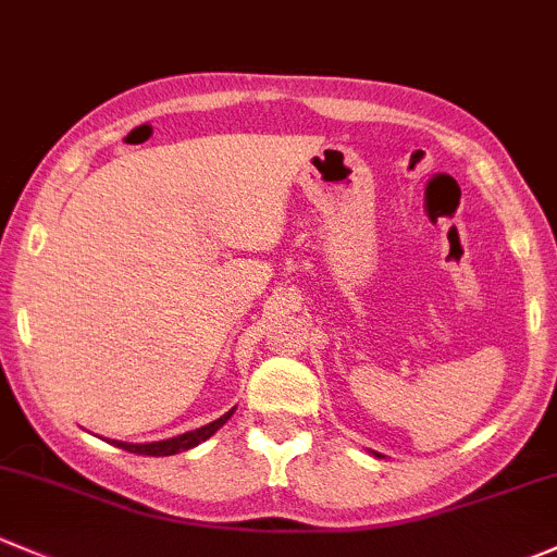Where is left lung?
Listing matches in <instances>:
<instances>
[{"instance_id": "left-lung-1", "label": "left lung", "mask_w": 557, "mask_h": 557, "mask_svg": "<svg viewBox=\"0 0 557 557\" xmlns=\"http://www.w3.org/2000/svg\"><path fill=\"white\" fill-rule=\"evenodd\" d=\"M376 456H379V454H376Z\"/></svg>"}]
</instances>
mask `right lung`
I'll return each mask as SVG.
<instances>
[{
	"label": "right lung",
	"mask_w": 557,
	"mask_h": 557,
	"mask_svg": "<svg viewBox=\"0 0 557 557\" xmlns=\"http://www.w3.org/2000/svg\"><path fill=\"white\" fill-rule=\"evenodd\" d=\"M234 413V408L230 413H224L221 419L210 421V424L200 426V430H191V432H184V435L178 437H171V441H157V443H122V441H111L116 448H125L131 450V454H144V456H173V454H181V450H189L195 446H200L202 441H208L210 435H215V432L221 430V426L230 421V417Z\"/></svg>",
	"instance_id": "1"
}]
</instances>
